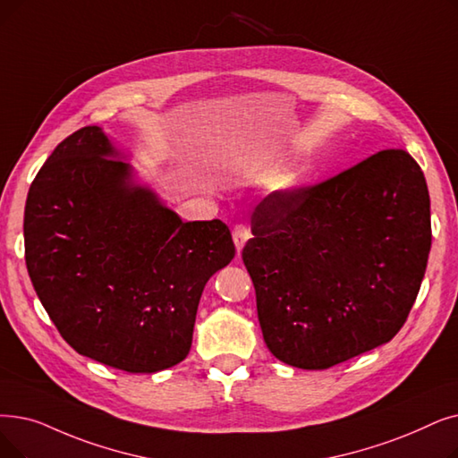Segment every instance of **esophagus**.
I'll return each instance as SVG.
<instances>
[{"mask_svg": "<svg viewBox=\"0 0 458 458\" xmlns=\"http://www.w3.org/2000/svg\"><path fill=\"white\" fill-rule=\"evenodd\" d=\"M232 237H233V243H235V250H237V254H240L242 249L245 247V243L249 242L250 230L245 225H235L233 230H232Z\"/></svg>", "mask_w": 458, "mask_h": 458, "instance_id": "esophagus-1", "label": "esophagus"}]
</instances>
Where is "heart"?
<instances>
[{"mask_svg":"<svg viewBox=\"0 0 458 458\" xmlns=\"http://www.w3.org/2000/svg\"><path fill=\"white\" fill-rule=\"evenodd\" d=\"M293 187H295V180H288V182L283 185V189H284V191H292Z\"/></svg>","mask_w":458,"mask_h":458,"instance_id":"obj_1","label":"heart"}]
</instances>
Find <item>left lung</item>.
Returning <instances> with one entry per match:
<instances>
[{
  "mask_svg": "<svg viewBox=\"0 0 458 458\" xmlns=\"http://www.w3.org/2000/svg\"><path fill=\"white\" fill-rule=\"evenodd\" d=\"M242 256L278 361L322 370L401 331L430 252L425 175L384 149L314 187L269 194Z\"/></svg>",
  "mask_w": 458,
  "mask_h": 458,
  "instance_id": "1",
  "label": "left lung"
}]
</instances>
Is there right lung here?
I'll list each match as a JSON object with an SVG mask.
<instances>
[{
  "label": "right lung",
  "instance_id": "1",
  "mask_svg": "<svg viewBox=\"0 0 458 458\" xmlns=\"http://www.w3.org/2000/svg\"><path fill=\"white\" fill-rule=\"evenodd\" d=\"M26 266L64 339L127 372L183 361L206 283L232 262L228 226L183 223L97 125L72 132L33 180Z\"/></svg>",
  "mask_w": 458,
  "mask_h": 458
}]
</instances>
